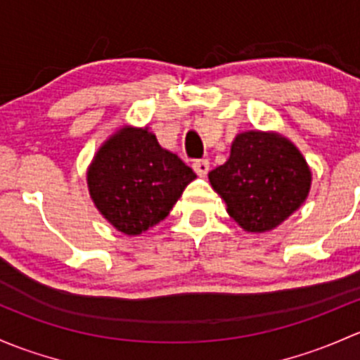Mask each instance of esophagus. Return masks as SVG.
Returning a JSON list of instances; mask_svg holds the SVG:
<instances>
[{
    "label": "esophagus",
    "mask_w": 360,
    "mask_h": 360,
    "mask_svg": "<svg viewBox=\"0 0 360 360\" xmlns=\"http://www.w3.org/2000/svg\"><path fill=\"white\" fill-rule=\"evenodd\" d=\"M192 168L199 176H206L207 172H210V161L207 159H198V161L192 162Z\"/></svg>",
    "instance_id": "34e87169"
}]
</instances>
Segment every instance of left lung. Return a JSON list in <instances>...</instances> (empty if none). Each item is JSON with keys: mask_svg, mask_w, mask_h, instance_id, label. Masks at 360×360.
<instances>
[{"mask_svg": "<svg viewBox=\"0 0 360 360\" xmlns=\"http://www.w3.org/2000/svg\"><path fill=\"white\" fill-rule=\"evenodd\" d=\"M310 169L290 140L272 133L236 136L231 158L210 172L211 187L248 232H266L286 220L307 199Z\"/></svg>", "mask_w": 360, "mask_h": 360, "instance_id": "left-lung-1", "label": "left lung"}]
</instances>
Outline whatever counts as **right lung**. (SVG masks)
I'll return each mask as SVG.
<instances>
[{
  "mask_svg": "<svg viewBox=\"0 0 360 360\" xmlns=\"http://www.w3.org/2000/svg\"><path fill=\"white\" fill-rule=\"evenodd\" d=\"M195 173L147 129L123 128L107 140L88 172L100 213L123 234L136 236L168 217Z\"/></svg>",
  "mask_w": 360,
  "mask_h": 360,
  "instance_id": "obj_1",
  "label": "right lung"
}]
</instances>
